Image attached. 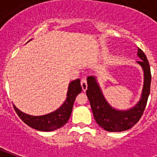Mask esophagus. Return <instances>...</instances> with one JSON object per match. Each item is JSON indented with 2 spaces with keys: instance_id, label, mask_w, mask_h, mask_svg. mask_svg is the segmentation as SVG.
Segmentation results:
<instances>
[{
  "instance_id": "1",
  "label": "esophagus",
  "mask_w": 157,
  "mask_h": 157,
  "mask_svg": "<svg viewBox=\"0 0 157 157\" xmlns=\"http://www.w3.org/2000/svg\"><path fill=\"white\" fill-rule=\"evenodd\" d=\"M81 87H82V90L83 91H86L87 90V81H86V78H82L81 81Z\"/></svg>"
}]
</instances>
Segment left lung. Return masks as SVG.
<instances>
[{
    "label": "left lung",
    "mask_w": 157,
    "mask_h": 157,
    "mask_svg": "<svg viewBox=\"0 0 157 157\" xmlns=\"http://www.w3.org/2000/svg\"><path fill=\"white\" fill-rule=\"evenodd\" d=\"M137 55L141 59L137 61V63L144 71V87L139 102L128 110H118L112 107L106 100L95 76L87 78L86 95L90 103L94 117L97 124L107 131L121 132L130 129L139 121L145 110L150 94L151 70L146 55L139 48Z\"/></svg>",
    "instance_id": "left-lung-1"
}]
</instances>
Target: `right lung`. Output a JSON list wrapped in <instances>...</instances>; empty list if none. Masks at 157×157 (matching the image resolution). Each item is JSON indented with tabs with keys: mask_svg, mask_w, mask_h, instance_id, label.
Masks as SVG:
<instances>
[{
	"mask_svg": "<svg viewBox=\"0 0 157 157\" xmlns=\"http://www.w3.org/2000/svg\"><path fill=\"white\" fill-rule=\"evenodd\" d=\"M29 40V41H30ZM28 41V42H29ZM82 90L80 79L69 83L66 100L57 110L43 116H32L21 112L13 105V108L22 121L28 126L39 131H53L63 126L71 117L76 97Z\"/></svg>",
	"mask_w": 157,
	"mask_h": 157,
	"instance_id": "obj_1",
	"label": "right lung"
}]
</instances>
